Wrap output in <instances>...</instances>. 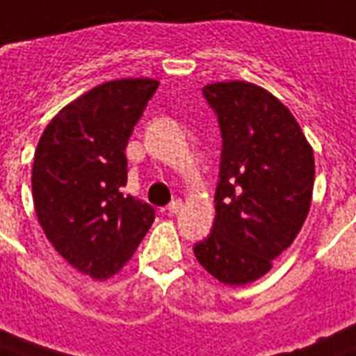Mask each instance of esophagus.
I'll use <instances>...</instances> for the list:
<instances>
[{
    "label": "esophagus",
    "instance_id": "34e87169",
    "mask_svg": "<svg viewBox=\"0 0 356 356\" xmlns=\"http://www.w3.org/2000/svg\"><path fill=\"white\" fill-rule=\"evenodd\" d=\"M181 209H183V202H181V200H173V202L168 205V213L177 214Z\"/></svg>",
    "mask_w": 356,
    "mask_h": 356
}]
</instances>
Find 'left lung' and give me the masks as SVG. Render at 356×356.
I'll list each match as a JSON object with an SVG mask.
<instances>
[{"instance_id": "1", "label": "left lung", "mask_w": 356, "mask_h": 356, "mask_svg": "<svg viewBox=\"0 0 356 356\" xmlns=\"http://www.w3.org/2000/svg\"><path fill=\"white\" fill-rule=\"evenodd\" d=\"M222 132L214 224L194 256L227 286L256 282L273 268L312 205L314 149L293 113L250 81L203 88Z\"/></svg>"}]
</instances>
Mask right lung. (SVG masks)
Returning a JSON list of instances; mask_svg holds the SVG:
<instances>
[{
    "mask_svg": "<svg viewBox=\"0 0 356 356\" xmlns=\"http://www.w3.org/2000/svg\"><path fill=\"white\" fill-rule=\"evenodd\" d=\"M153 78L106 81L51 119L31 170L35 213L65 261L93 280L118 275L154 220V209L123 194L124 149Z\"/></svg>",
    "mask_w": 356,
    "mask_h": 356,
    "instance_id": "add662e5",
    "label": "right lung"
}]
</instances>
